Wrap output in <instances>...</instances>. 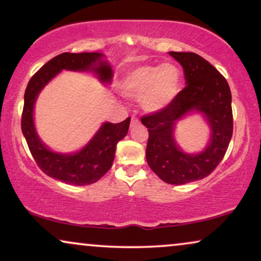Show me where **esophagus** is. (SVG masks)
<instances>
[{"label":"esophagus","mask_w":261,"mask_h":261,"mask_svg":"<svg viewBox=\"0 0 261 261\" xmlns=\"http://www.w3.org/2000/svg\"><path fill=\"white\" fill-rule=\"evenodd\" d=\"M139 122H138V119L136 118V117H132V119H131V126H135V125H137Z\"/></svg>","instance_id":"obj_1"}]
</instances>
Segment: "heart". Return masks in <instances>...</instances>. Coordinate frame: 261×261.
Returning <instances> with one entry per match:
<instances>
[{
  "instance_id": "b5f03b06",
  "label": "heart",
  "mask_w": 261,
  "mask_h": 261,
  "mask_svg": "<svg viewBox=\"0 0 261 261\" xmlns=\"http://www.w3.org/2000/svg\"><path fill=\"white\" fill-rule=\"evenodd\" d=\"M179 83L181 75L174 65H142L126 73L120 89L126 97L142 99L145 111L159 112L174 100L179 91Z\"/></svg>"
}]
</instances>
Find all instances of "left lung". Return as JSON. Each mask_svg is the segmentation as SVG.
Masks as SVG:
<instances>
[{
  "label": "left lung",
  "instance_id": "8db88e82",
  "mask_svg": "<svg viewBox=\"0 0 261 261\" xmlns=\"http://www.w3.org/2000/svg\"><path fill=\"white\" fill-rule=\"evenodd\" d=\"M169 54L182 65L187 86L166 109L141 120L149 131V167L169 185H185L207 177L225 156L233 135L232 93L225 76L202 57L193 52ZM190 112L202 113L211 127L208 145L199 154L182 152L173 137L175 123Z\"/></svg>",
  "mask_w": 261,
  "mask_h": 261
}]
</instances>
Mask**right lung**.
<instances>
[{
  "label": "right lung",
  "mask_w": 261,
  "mask_h": 261,
  "mask_svg": "<svg viewBox=\"0 0 261 261\" xmlns=\"http://www.w3.org/2000/svg\"><path fill=\"white\" fill-rule=\"evenodd\" d=\"M100 53H62L42 66L29 80L24 92L21 129L28 148L39 168L49 177L72 186H87L97 182L112 167L116 145L127 134L130 117L122 123H104L94 137L75 153H59L40 141L34 126V104L41 90L59 74L67 71H92L101 83L110 84L112 68Z\"/></svg>",
  "instance_id": "obj_1"
}]
</instances>
